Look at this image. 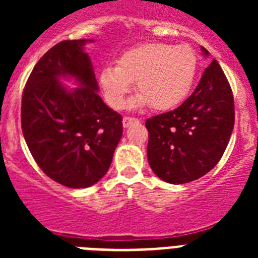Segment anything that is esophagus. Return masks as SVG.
<instances>
[{
	"label": "esophagus",
	"instance_id": "esophagus-1",
	"mask_svg": "<svg viewBox=\"0 0 258 258\" xmlns=\"http://www.w3.org/2000/svg\"><path fill=\"white\" fill-rule=\"evenodd\" d=\"M134 122H138V118L131 117V116H125V117L122 118V125H124V127L131 126V125L134 124Z\"/></svg>",
	"mask_w": 258,
	"mask_h": 258
}]
</instances>
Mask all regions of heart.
<instances>
[{"mask_svg": "<svg viewBox=\"0 0 258 258\" xmlns=\"http://www.w3.org/2000/svg\"><path fill=\"white\" fill-rule=\"evenodd\" d=\"M198 68V54L188 45L149 42L121 54L117 66L102 68L99 85L109 106L120 109L137 81L140 94L132 106L151 103L156 111H168L190 94Z\"/></svg>", "mask_w": 258, "mask_h": 258, "instance_id": "b5f03b06", "label": "heart"}]
</instances>
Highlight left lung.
I'll use <instances>...</instances> for the list:
<instances>
[{
	"mask_svg": "<svg viewBox=\"0 0 258 258\" xmlns=\"http://www.w3.org/2000/svg\"><path fill=\"white\" fill-rule=\"evenodd\" d=\"M202 51L209 55L204 47ZM234 121L231 88L213 59L199 85L178 108L147 118V159L152 172L174 184L203 177L222 157Z\"/></svg>",
	"mask_w": 258,
	"mask_h": 258,
	"instance_id": "obj_1",
	"label": "left lung"
}]
</instances>
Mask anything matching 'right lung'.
I'll list each match as a JSON object with an SVG mask.
<instances>
[{
	"label": "right lung",
	"mask_w": 258,
	"mask_h": 258,
	"mask_svg": "<svg viewBox=\"0 0 258 258\" xmlns=\"http://www.w3.org/2000/svg\"><path fill=\"white\" fill-rule=\"evenodd\" d=\"M66 40L45 54L28 77L22 98V131L32 156L52 181L86 188L108 170L122 136V117L98 94L84 46ZM74 79L70 89L58 80Z\"/></svg>",
	"instance_id": "obj_1"
}]
</instances>
